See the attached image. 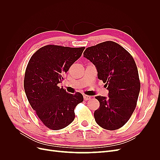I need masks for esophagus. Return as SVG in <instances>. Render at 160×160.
Segmentation results:
<instances>
[{
    "label": "esophagus",
    "mask_w": 160,
    "mask_h": 160,
    "mask_svg": "<svg viewBox=\"0 0 160 160\" xmlns=\"http://www.w3.org/2000/svg\"><path fill=\"white\" fill-rule=\"evenodd\" d=\"M83 98H84V100H85V101H88V100L91 99V97H90V96H89V95H85L83 96Z\"/></svg>",
    "instance_id": "esophagus-1"
}]
</instances>
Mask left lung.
<instances>
[{"instance_id": "8db88e82", "label": "left lung", "mask_w": 160, "mask_h": 160, "mask_svg": "<svg viewBox=\"0 0 160 160\" xmlns=\"http://www.w3.org/2000/svg\"><path fill=\"white\" fill-rule=\"evenodd\" d=\"M83 57L96 67L98 79L109 91L108 98L97 96L99 108L96 123L105 129H118L128 122L136 107L140 82L136 64L123 47L105 41L87 48Z\"/></svg>"}]
</instances>
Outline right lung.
Returning <instances> with one entry per match:
<instances>
[{"label": "right lung", "mask_w": 160, "mask_h": 160, "mask_svg": "<svg viewBox=\"0 0 160 160\" xmlns=\"http://www.w3.org/2000/svg\"><path fill=\"white\" fill-rule=\"evenodd\" d=\"M84 49L46 45L34 53L28 62L24 79L27 98L38 118L51 129L68 126L75 119V107L83 102L82 94L67 93L59 84Z\"/></svg>", "instance_id": "1"}]
</instances>
